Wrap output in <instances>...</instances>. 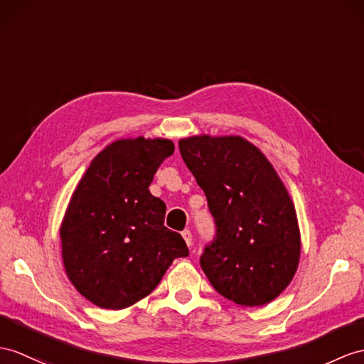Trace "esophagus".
I'll list each match as a JSON object with an SVG mask.
<instances>
[{"mask_svg": "<svg viewBox=\"0 0 364 364\" xmlns=\"http://www.w3.org/2000/svg\"><path fill=\"white\" fill-rule=\"evenodd\" d=\"M182 237H183V241L187 242V245L190 247L191 242H193V235H191L190 230H183V232H182Z\"/></svg>", "mask_w": 364, "mask_h": 364, "instance_id": "1", "label": "esophagus"}]
</instances>
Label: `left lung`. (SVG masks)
Instances as JSON below:
<instances>
[{
    "mask_svg": "<svg viewBox=\"0 0 364 364\" xmlns=\"http://www.w3.org/2000/svg\"><path fill=\"white\" fill-rule=\"evenodd\" d=\"M179 149L208 202L216 233L200 267L218 294L264 306L289 284L301 239L294 202L258 148L242 137L196 136Z\"/></svg>",
    "mask_w": 364,
    "mask_h": 364,
    "instance_id": "1",
    "label": "left lung"
}]
</instances>
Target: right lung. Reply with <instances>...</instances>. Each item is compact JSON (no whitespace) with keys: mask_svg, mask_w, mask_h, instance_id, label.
<instances>
[{"mask_svg":"<svg viewBox=\"0 0 364 364\" xmlns=\"http://www.w3.org/2000/svg\"><path fill=\"white\" fill-rule=\"evenodd\" d=\"M174 153L166 139H127L91 162L60 228L74 287L92 304L125 309L148 296L176 258L183 237L164 225L165 203L149 193L157 168Z\"/></svg>","mask_w":364,"mask_h":364,"instance_id":"right-lung-1","label":"right lung"}]
</instances>
